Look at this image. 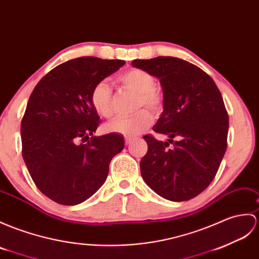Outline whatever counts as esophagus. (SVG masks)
<instances>
[{
	"mask_svg": "<svg viewBox=\"0 0 259 259\" xmlns=\"http://www.w3.org/2000/svg\"><path fill=\"white\" fill-rule=\"evenodd\" d=\"M132 141H134V138H131V137H125L124 138V142H125V144H130Z\"/></svg>",
	"mask_w": 259,
	"mask_h": 259,
	"instance_id": "34e87169",
	"label": "esophagus"
}]
</instances>
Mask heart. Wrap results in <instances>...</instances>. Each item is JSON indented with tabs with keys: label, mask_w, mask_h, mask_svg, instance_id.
<instances>
[{
	"label": "heart",
	"mask_w": 259,
	"mask_h": 259,
	"mask_svg": "<svg viewBox=\"0 0 259 259\" xmlns=\"http://www.w3.org/2000/svg\"><path fill=\"white\" fill-rule=\"evenodd\" d=\"M117 81L124 89L137 94L136 108L146 107L153 113H158L163 108L164 96L162 90L155 86L154 76L147 70L140 68H130L119 74ZM112 89L106 81H99L90 92V104L95 111L104 118L113 115ZM152 122V116L148 110L142 109L131 117H118L106 124L108 132L122 136H136L148 129Z\"/></svg>",
	"instance_id": "obj_1"
}]
</instances>
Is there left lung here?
<instances>
[{
  "label": "left lung",
  "mask_w": 259,
  "mask_h": 259,
  "mask_svg": "<svg viewBox=\"0 0 259 259\" xmlns=\"http://www.w3.org/2000/svg\"><path fill=\"white\" fill-rule=\"evenodd\" d=\"M131 64L160 79L164 110L153 130L170 138L163 142L151 135L143 137L148 152L140 162L142 178L166 200H191L211 184L226 151L228 115L223 97L205 71L183 59L159 56Z\"/></svg>",
  "instance_id": "left-lung-1"
}]
</instances>
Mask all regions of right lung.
<instances>
[{"mask_svg": "<svg viewBox=\"0 0 259 259\" xmlns=\"http://www.w3.org/2000/svg\"><path fill=\"white\" fill-rule=\"evenodd\" d=\"M125 64L79 57L56 66L35 86L21 123L22 154L38 190L63 205L86 201L105 183L123 138L93 136L100 123L90 104L96 83Z\"/></svg>", "mask_w": 259, "mask_h": 259, "instance_id": "obj_1", "label": "right lung"}]
</instances>
